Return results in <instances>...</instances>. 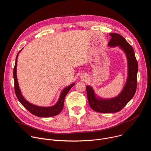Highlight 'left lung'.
<instances>
[{
  "mask_svg": "<svg viewBox=\"0 0 151 151\" xmlns=\"http://www.w3.org/2000/svg\"><path fill=\"white\" fill-rule=\"evenodd\" d=\"M111 39L108 43L111 47L119 46L125 52L128 60V76L124 89L116 97L111 99H97L93 88L86 87L87 98L91 108L100 113H115L120 111L133 97L137 88L138 64L133 47L121 35L110 33Z\"/></svg>",
  "mask_w": 151,
  "mask_h": 151,
  "instance_id": "1",
  "label": "left lung"
}]
</instances>
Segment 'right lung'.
Masks as SVG:
<instances>
[{
    "label": "right lung",
    "mask_w": 151,
    "mask_h": 151,
    "mask_svg": "<svg viewBox=\"0 0 151 151\" xmlns=\"http://www.w3.org/2000/svg\"><path fill=\"white\" fill-rule=\"evenodd\" d=\"M18 54L17 55L16 60H15V66L14 68L13 71V75H14V89H15V93L17 96V97L19 101L21 103L25 108L28 110L31 114L33 115L39 116V117H51L54 116L55 115H57L60 112L62 111L64 106V99H65L66 96L67 95L69 91V90L71 89V88L75 85V83L71 84L69 87L64 88L60 96L59 100L53 106L51 107H40L35 106L34 104H32L28 102L23 97L22 94H21L20 92V90L19 88V86L18 83V81L17 78V57H18Z\"/></svg>",
    "instance_id": "add662e5"
}]
</instances>
